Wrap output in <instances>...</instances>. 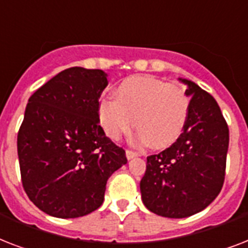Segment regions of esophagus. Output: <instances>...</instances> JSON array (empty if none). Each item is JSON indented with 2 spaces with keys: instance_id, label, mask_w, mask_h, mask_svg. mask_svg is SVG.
Masks as SVG:
<instances>
[{
  "instance_id": "34e87169",
  "label": "esophagus",
  "mask_w": 248,
  "mask_h": 248,
  "mask_svg": "<svg viewBox=\"0 0 248 248\" xmlns=\"http://www.w3.org/2000/svg\"><path fill=\"white\" fill-rule=\"evenodd\" d=\"M138 155H139V153H136V152L130 151V149H127V151H126V157H127V159L135 158V157H138Z\"/></svg>"
}]
</instances>
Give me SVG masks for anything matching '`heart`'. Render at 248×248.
Instances as JSON below:
<instances>
[{
  "label": "heart",
  "mask_w": 248,
  "mask_h": 248,
  "mask_svg": "<svg viewBox=\"0 0 248 248\" xmlns=\"http://www.w3.org/2000/svg\"><path fill=\"white\" fill-rule=\"evenodd\" d=\"M189 116V97L175 83L140 76L124 79L117 87V99L104 97L99 103V120L107 135L118 140L139 128L136 141L166 148L183 134Z\"/></svg>",
  "instance_id": "1"
}]
</instances>
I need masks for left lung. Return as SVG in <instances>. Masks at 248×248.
<instances>
[{
	"label": "left lung",
	"mask_w": 248,
	"mask_h": 248,
	"mask_svg": "<svg viewBox=\"0 0 248 248\" xmlns=\"http://www.w3.org/2000/svg\"><path fill=\"white\" fill-rule=\"evenodd\" d=\"M188 86L189 116L183 134L170 148L147 158L140 181L145 207L159 216L181 219L202 211L223 188L229 128L214 97Z\"/></svg>",
	"instance_id": "obj_1"
}]
</instances>
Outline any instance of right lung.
I'll list each match as a JSON object with an SVG mask.
<instances>
[{
    "label": "right lung",
    "mask_w": 248,
    "mask_h": 248,
    "mask_svg": "<svg viewBox=\"0 0 248 248\" xmlns=\"http://www.w3.org/2000/svg\"><path fill=\"white\" fill-rule=\"evenodd\" d=\"M100 69L68 68L29 97L17 132L23 188L41 211L72 219L100 207L105 185L127 163L100 126Z\"/></svg>",
    "instance_id": "right-lung-1"
}]
</instances>
